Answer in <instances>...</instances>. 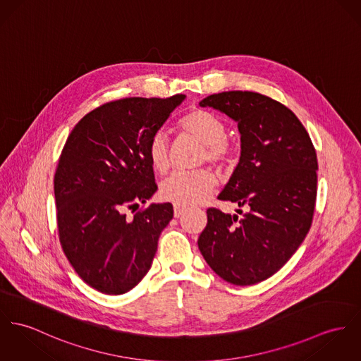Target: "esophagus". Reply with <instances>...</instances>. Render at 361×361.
I'll return each instance as SVG.
<instances>
[{
    "label": "esophagus",
    "instance_id": "1",
    "mask_svg": "<svg viewBox=\"0 0 361 361\" xmlns=\"http://www.w3.org/2000/svg\"><path fill=\"white\" fill-rule=\"evenodd\" d=\"M185 210H187L185 206H183V204H174V217H180Z\"/></svg>",
    "mask_w": 361,
    "mask_h": 361
}]
</instances>
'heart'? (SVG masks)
Instances as JSON below:
<instances>
[{
	"label": "heart",
	"mask_w": 361,
	"mask_h": 361,
	"mask_svg": "<svg viewBox=\"0 0 361 361\" xmlns=\"http://www.w3.org/2000/svg\"><path fill=\"white\" fill-rule=\"evenodd\" d=\"M180 129L203 144L202 162L225 166L232 161L233 145L226 139V128L220 116L206 110H192L180 121ZM148 161L151 167L165 174L169 169V140L164 132H157L148 142ZM217 180L209 170L174 173L161 185V196L176 204H199L209 199Z\"/></svg>",
	"instance_id": "1"
}]
</instances>
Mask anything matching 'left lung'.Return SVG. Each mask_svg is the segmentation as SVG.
<instances>
[{
    "instance_id": "obj_1",
    "label": "left lung",
    "mask_w": 361,
    "mask_h": 361,
    "mask_svg": "<svg viewBox=\"0 0 361 361\" xmlns=\"http://www.w3.org/2000/svg\"><path fill=\"white\" fill-rule=\"evenodd\" d=\"M238 122L242 152L220 200L236 202L239 216L207 209L197 246L225 281L250 286L271 278L301 246L313 221L317 157L295 114L257 92L231 90L199 103Z\"/></svg>"
}]
</instances>
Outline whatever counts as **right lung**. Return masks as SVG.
Listing matches in <instances>:
<instances>
[{"instance_id":"add662e5","label":"right lung","mask_w":361,"mask_h":361,"mask_svg":"<svg viewBox=\"0 0 361 361\" xmlns=\"http://www.w3.org/2000/svg\"><path fill=\"white\" fill-rule=\"evenodd\" d=\"M184 99L109 102L87 112L63 147L55 173L59 240L78 276L100 293L119 295L139 284L173 219L171 203L145 206L158 190L147 149Z\"/></svg>"}]
</instances>
